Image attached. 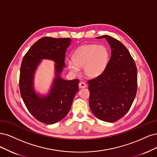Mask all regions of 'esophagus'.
<instances>
[{"label": "esophagus", "instance_id": "obj_1", "mask_svg": "<svg viewBox=\"0 0 157 157\" xmlns=\"http://www.w3.org/2000/svg\"><path fill=\"white\" fill-rule=\"evenodd\" d=\"M79 88H86L87 87V85H86L84 82H82L79 83Z\"/></svg>", "mask_w": 157, "mask_h": 157}]
</instances>
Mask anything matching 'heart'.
Returning <instances> with one entry per match:
<instances>
[{"mask_svg": "<svg viewBox=\"0 0 157 157\" xmlns=\"http://www.w3.org/2000/svg\"><path fill=\"white\" fill-rule=\"evenodd\" d=\"M73 60L67 61L68 69L78 74L80 67L83 68L86 76L95 78L102 74L108 63L109 52L103 45H84L78 48L72 55Z\"/></svg>", "mask_w": 157, "mask_h": 157, "instance_id": "obj_1", "label": "heart"}]
</instances>
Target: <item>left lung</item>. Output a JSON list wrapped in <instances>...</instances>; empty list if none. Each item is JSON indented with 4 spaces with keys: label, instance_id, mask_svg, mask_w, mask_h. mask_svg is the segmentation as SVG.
<instances>
[{
    "label": "left lung",
    "instance_id": "1",
    "mask_svg": "<svg viewBox=\"0 0 157 157\" xmlns=\"http://www.w3.org/2000/svg\"><path fill=\"white\" fill-rule=\"evenodd\" d=\"M112 55L103 73L88 81L89 105L98 119L113 123L128 112L137 91V68L124 45L115 38L104 35Z\"/></svg>",
    "mask_w": 157,
    "mask_h": 157
}]
</instances>
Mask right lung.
Returning <instances> with one entry per match:
<instances>
[{
  "label": "right lung",
  "mask_w": 157,
  "mask_h": 157,
  "mask_svg": "<svg viewBox=\"0 0 157 157\" xmlns=\"http://www.w3.org/2000/svg\"><path fill=\"white\" fill-rule=\"evenodd\" d=\"M72 40L44 37L35 42L24 56L19 76V89L27 108L37 120L52 124L62 120L71 108L78 91L79 79L65 80L60 77L67 49ZM42 59L55 62L56 77L47 95H40L33 87L35 72Z\"/></svg>",
  "instance_id": "obj_1"
}]
</instances>
